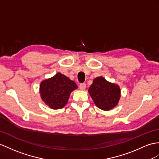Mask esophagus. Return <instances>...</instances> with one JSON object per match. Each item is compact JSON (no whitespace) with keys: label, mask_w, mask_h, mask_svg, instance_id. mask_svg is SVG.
Returning a JSON list of instances; mask_svg holds the SVG:
<instances>
[{"label":"esophagus","mask_w":159,"mask_h":159,"mask_svg":"<svg viewBox=\"0 0 159 159\" xmlns=\"http://www.w3.org/2000/svg\"><path fill=\"white\" fill-rule=\"evenodd\" d=\"M79 87H80V90H85V89H86V84H85V83L80 84Z\"/></svg>","instance_id":"1"}]
</instances>
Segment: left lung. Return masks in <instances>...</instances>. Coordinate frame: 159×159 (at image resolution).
Segmentation results:
<instances>
[{
    "label": "left lung",
    "mask_w": 159,
    "mask_h": 159,
    "mask_svg": "<svg viewBox=\"0 0 159 159\" xmlns=\"http://www.w3.org/2000/svg\"><path fill=\"white\" fill-rule=\"evenodd\" d=\"M88 92L96 106L103 111L114 109L121 97V89L118 85L108 82L102 76L93 80Z\"/></svg>",
    "instance_id": "obj_1"
}]
</instances>
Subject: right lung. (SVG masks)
Instances as JSON below:
<instances>
[{"label": "right lung", "mask_w": 159, "mask_h": 159, "mask_svg": "<svg viewBox=\"0 0 159 159\" xmlns=\"http://www.w3.org/2000/svg\"><path fill=\"white\" fill-rule=\"evenodd\" d=\"M77 88L76 84L61 73L42 81L40 85L42 100L52 109L63 108L71 93Z\"/></svg>", "instance_id": "add662e5"}]
</instances>
